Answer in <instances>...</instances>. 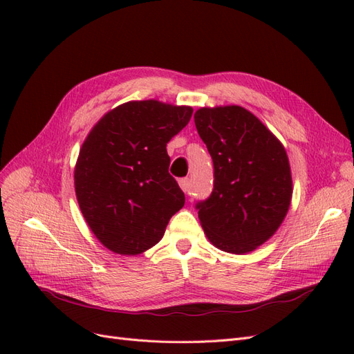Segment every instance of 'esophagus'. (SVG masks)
<instances>
[{
  "mask_svg": "<svg viewBox=\"0 0 354 354\" xmlns=\"http://www.w3.org/2000/svg\"><path fill=\"white\" fill-rule=\"evenodd\" d=\"M178 185H180L181 190H183L186 195H190V180L189 178H181L178 181Z\"/></svg>",
  "mask_w": 354,
  "mask_h": 354,
  "instance_id": "1",
  "label": "esophagus"
}]
</instances>
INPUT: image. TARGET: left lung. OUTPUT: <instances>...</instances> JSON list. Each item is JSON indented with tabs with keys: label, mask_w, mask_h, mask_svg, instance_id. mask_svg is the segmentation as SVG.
I'll return each instance as SVG.
<instances>
[{
	"label": "left lung",
	"mask_w": 354,
	"mask_h": 354,
	"mask_svg": "<svg viewBox=\"0 0 354 354\" xmlns=\"http://www.w3.org/2000/svg\"><path fill=\"white\" fill-rule=\"evenodd\" d=\"M195 125L214 164L211 196L198 202V217L218 250L246 254L279 229L292 199L283 145L242 106L195 112Z\"/></svg>",
	"instance_id": "8db88e82"
}]
</instances>
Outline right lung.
Returning a JSON list of instances; mask_svg holds the SVG:
<instances>
[{"mask_svg": "<svg viewBox=\"0 0 354 354\" xmlns=\"http://www.w3.org/2000/svg\"><path fill=\"white\" fill-rule=\"evenodd\" d=\"M194 109L134 100L104 113L85 138L75 165V194L99 242L137 255L162 239L185 194L168 173L167 143Z\"/></svg>", "mask_w": 354, "mask_h": 354, "instance_id": "add662e5", "label": "right lung"}]
</instances>
